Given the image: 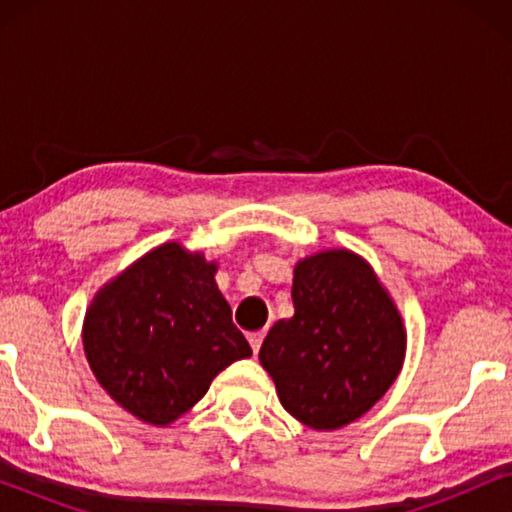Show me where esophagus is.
I'll return each mask as SVG.
<instances>
[{
    "label": "esophagus",
    "instance_id": "obj_1",
    "mask_svg": "<svg viewBox=\"0 0 512 512\" xmlns=\"http://www.w3.org/2000/svg\"><path fill=\"white\" fill-rule=\"evenodd\" d=\"M263 338H265V333H263V331H254V333H249L251 349H254L256 354H258V349H261V345H263Z\"/></svg>",
    "mask_w": 512,
    "mask_h": 512
}]
</instances>
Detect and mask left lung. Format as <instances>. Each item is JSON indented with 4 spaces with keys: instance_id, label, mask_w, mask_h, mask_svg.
I'll list each match as a JSON object with an SVG mask.
<instances>
[{
    "instance_id": "left-lung-1",
    "label": "left lung",
    "mask_w": 512,
    "mask_h": 512,
    "mask_svg": "<svg viewBox=\"0 0 512 512\" xmlns=\"http://www.w3.org/2000/svg\"><path fill=\"white\" fill-rule=\"evenodd\" d=\"M296 314L263 340V368L284 410L312 429H340L394 384L405 354L401 314L370 265L324 251L296 265Z\"/></svg>"
}]
</instances>
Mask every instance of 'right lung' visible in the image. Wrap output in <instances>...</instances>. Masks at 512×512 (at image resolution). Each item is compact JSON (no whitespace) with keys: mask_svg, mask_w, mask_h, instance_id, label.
<instances>
[{"mask_svg":"<svg viewBox=\"0 0 512 512\" xmlns=\"http://www.w3.org/2000/svg\"><path fill=\"white\" fill-rule=\"evenodd\" d=\"M214 272V263L170 242L139 258L90 305L83 326L90 368L144 422H174L223 368L251 356Z\"/></svg>","mask_w":512,"mask_h":512,"instance_id":"right-lung-1","label":"right lung"}]
</instances>
